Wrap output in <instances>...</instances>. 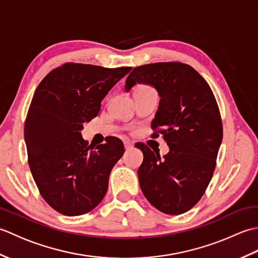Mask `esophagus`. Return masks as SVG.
<instances>
[{"label":"esophagus","instance_id":"34e87169","mask_svg":"<svg viewBox=\"0 0 258 258\" xmlns=\"http://www.w3.org/2000/svg\"><path fill=\"white\" fill-rule=\"evenodd\" d=\"M124 147H125V150H131V149H133V144L130 143V142H124Z\"/></svg>","mask_w":258,"mask_h":258}]
</instances>
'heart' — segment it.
I'll return each mask as SVG.
<instances>
[{
  "mask_svg": "<svg viewBox=\"0 0 258 258\" xmlns=\"http://www.w3.org/2000/svg\"><path fill=\"white\" fill-rule=\"evenodd\" d=\"M139 91H152V89H151V87H149V86L141 85V86L138 87V89H136V92H139Z\"/></svg>",
  "mask_w": 258,
  "mask_h": 258,
  "instance_id": "b5f03b06",
  "label": "heart"
}]
</instances>
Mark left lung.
Returning a JSON list of instances; mask_svg holds the SVG:
<instances>
[{"label":"left lung","instance_id":"8db88e82","mask_svg":"<svg viewBox=\"0 0 258 258\" xmlns=\"http://www.w3.org/2000/svg\"><path fill=\"white\" fill-rule=\"evenodd\" d=\"M136 84L154 87L160 95L152 128H160L169 147L161 158L144 144L136 146L144 156L138 171L141 189L158 211L183 214L201 200L213 176L223 140L220 109L207 82L183 63L135 68L125 91Z\"/></svg>","mask_w":258,"mask_h":258}]
</instances>
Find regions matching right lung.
<instances>
[{
	"label": "right lung",
	"mask_w": 258,
	"mask_h": 258,
	"mask_svg": "<svg viewBox=\"0 0 258 258\" xmlns=\"http://www.w3.org/2000/svg\"><path fill=\"white\" fill-rule=\"evenodd\" d=\"M132 68L105 69L68 63L38 84L24 124L30 169L43 199L67 216L83 215L105 196L123 142L87 146L81 131L96 117L101 102Z\"/></svg>",
	"instance_id": "right-lung-1"
}]
</instances>
